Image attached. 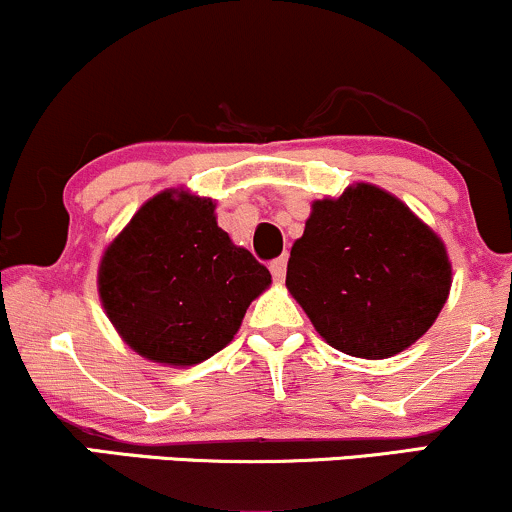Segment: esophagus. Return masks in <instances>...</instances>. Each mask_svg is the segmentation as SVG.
I'll return each instance as SVG.
<instances>
[{"instance_id":"obj_1","label":"esophagus","mask_w":512,"mask_h":512,"mask_svg":"<svg viewBox=\"0 0 512 512\" xmlns=\"http://www.w3.org/2000/svg\"><path fill=\"white\" fill-rule=\"evenodd\" d=\"M269 269H272V276L276 281H284L286 276V257H279V260H274L269 264Z\"/></svg>"}]
</instances>
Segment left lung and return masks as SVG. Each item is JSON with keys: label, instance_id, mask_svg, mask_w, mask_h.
Masks as SVG:
<instances>
[{"label": "left lung", "instance_id": "8db88e82", "mask_svg": "<svg viewBox=\"0 0 512 512\" xmlns=\"http://www.w3.org/2000/svg\"><path fill=\"white\" fill-rule=\"evenodd\" d=\"M445 243L370 182L315 199L293 243L286 289L337 351L380 361L431 330L450 296Z\"/></svg>", "mask_w": 512, "mask_h": 512}]
</instances>
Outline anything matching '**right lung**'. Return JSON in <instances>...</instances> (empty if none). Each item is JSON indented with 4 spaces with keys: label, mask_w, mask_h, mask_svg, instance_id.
Returning a JSON list of instances; mask_svg holds the SVG:
<instances>
[{
    "label": "right lung",
    "mask_w": 512,
    "mask_h": 512,
    "mask_svg": "<svg viewBox=\"0 0 512 512\" xmlns=\"http://www.w3.org/2000/svg\"><path fill=\"white\" fill-rule=\"evenodd\" d=\"M216 202L158 192L113 238L98 264V296L129 349L187 368L231 344L272 274L216 223Z\"/></svg>",
    "instance_id": "right-lung-1"
}]
</instances>
